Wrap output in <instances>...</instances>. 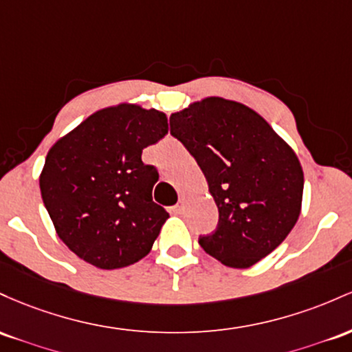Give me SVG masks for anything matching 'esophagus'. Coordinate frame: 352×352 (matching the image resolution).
Listing matches in <instances>:
<instances>
[{
  "label": "esophagus",
  "instance_id": "1",
  "mask_svg": "<svg viewBox=\"0 0 352 352\" xmlns=\"http://www.w3.org/2000/svg\"><path fill=\"white\" fill-rule=\"evenodd\" d=\"M183 209H184V201L179 199V201H177V203L175 204V206L171 208V211L175 212V214H181V212H183Z\"/></svg>",
  "mask_w": 352,
  "mask_h": 352
}]
</instances>
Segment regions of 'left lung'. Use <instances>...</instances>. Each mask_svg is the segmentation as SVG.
I'll use <instances>...</instances> for the list:
<instances>
[{
  "instance_id": "1",
  "label": "left lung",
  "mask_w": 352,
  "mask_h": 352,
  "mask_svg": "<svg viewBox=\"0 0 352 352\" xmlns=\"http://www.w3.org/2000/svg\"><path fill=\"white\" fill-rule=\"evenodd\" d=\"M169 126L199 164L219 211L201 248L239 270L266 258L301 212L304 175L293 149L258 113L223 98L192 102L171 114Z\"/></svg>"
}]
</instances>
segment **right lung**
Listing matches in <instances>:
<instances>
[{
    "label": "right lung",
    "mask_w": 352,
    "mask_h": 352,
    "mask_svg": "<svg viewBox=\"0 0 352 352\" xmlns=\"http://www.w3.org/2000/svg\"><path fill=\"white\" fill-rule=\"evenodd\" d=\"M166 133L164 113L120 104L91 114L50 149L43 203L63 243L86 263L118 270L151 251L169 214L153 201L160 175L141 155Z\"/></svg>",
    "instance_id": "obj_1"
}]
</instances>
